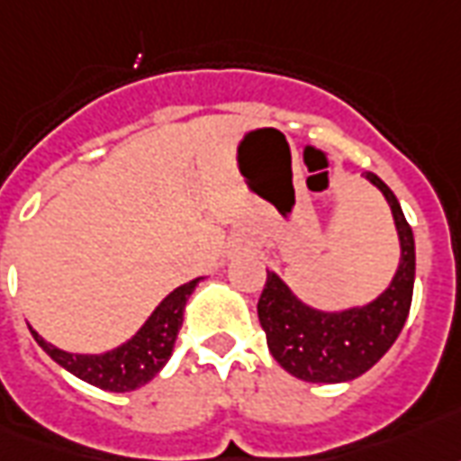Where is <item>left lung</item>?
Listing matches in <instances>:
<instances>
[{"mask_svg": "<svg viewBox=\"0 0 461 461\" xmlns=\"http://www.w3.org/2000/svg\"><path fill=\"white\" fill-rule=\"evenodd\" d=\"M391 203L401 235V267L391 287L361 309L327 314L304 307L287 285L267 272L258 300V319L275 361L294 378L309 383H344L366 373L395 344L408 319L415 285V240L398 198L375 174H366Z\"/></svg>", "mask_w": 461, "mask_h": 461, "instance_id": "8db88e82", "label": "left lung"}]
</instances>
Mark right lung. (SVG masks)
<instances>
[{
    "label": "right lung",
    "instance_id": "obj_1",
    "mask_svg": "<svg viewBox=\"0 0 461 461\" xmlns=\"http://www.w3.org/2000/svg\"><path fill=\"white\" fill-rule=\"evenodd\" d=\"M196 285L198 277L176 287L159 307L154 309V314L147 319V324L127 344L117 346L115 351H107V354H68V351H60L49 341H43L32 327L29 329H32L33 339L39 341L43 351L51 356L56 364L63 366L66 371L78 375L80 381L103 388V391H134L147 381H152L154 375L164 368V364L169 361L174 341H176L181 321H184V307H186V300L191 297Z\"/></svg>",
    "mask_w": 461,
    "mask_h": 461
}]
</instances>
